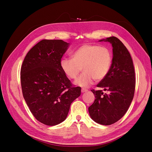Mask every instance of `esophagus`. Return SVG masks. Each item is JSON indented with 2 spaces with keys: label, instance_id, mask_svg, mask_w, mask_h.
I'll return each mask as SVG.
<instances>
[{
  "label": "esophagus",
  "instance_id": "1",
  "mask_svg": "<svg viewBox=\"0 0 152 152\" xmlns=\"http://www.w3.org/2000/svg\"><path fill=\"white\" fill-rule=\"evenodd\" d=\"M86 91H87V89H81V92H82V93H85V92H86Z\"/></svg>",
  "mask_w": 152,
  "mask_h": 152
}]
</instances>
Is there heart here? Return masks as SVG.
Segmentation results:
<instances>
[{
  "instance_id": "heart-1",
  "label": "heart",
  "mask_w": 152,
  "mask_h": 152,
  "mask_svg": "<svg viewBox=\"0 0 152 152\" xmlns=\"http://www.w3.org/2000/svg\"><path fill=\"white\" fill-rule=\"evenodd\" d=\"M112 54L106 47L86 44L80 46L72 54V59L61 61L63 72L71 79H75L82 70L84 73L75 81L82 87L91 86L94 80L99 82L107 77L112 65Z\"/></svg>"
}]
</instances>
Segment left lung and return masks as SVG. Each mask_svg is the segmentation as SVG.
Returning <instances> with one entry per match:
<instances>
[{"instance_id":"1","label":"left lung","mask_w":152,"mask_h":152,"mask_svg":"<svg viewBox=\"0 0 152 152\" xmlns=\"http://www.w3.org/2000/svg\"><path fill=\"white\" fill-rule=\"evenodd\" d=\"M103 40L112 44L113 59L108 75L97 87L108 93L92 89L96 99L89 107V113L96 122L109 126L120 120L127 112L134 97L136 78L131 54L121 41L115 37L100 41Z\"/></svg>"}]
</instances>
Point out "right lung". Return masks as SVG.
<instances>
[{"label": "right lung", "instance_id": "obj_1", "mask_svg": "<svg viewBox=\"0 0 152 152\" xmlns=\"http://www.w3.org/2000/svg\"><path fill=\"white\" fill-rule=\"evenodd\" d=\"M69 44L62 40H40L26 54L21 65L24 99L34 117L47 126L65 121L71 103L81 93L80 87L71 83L61 67Z\"/></svg>", "mask_w": 152, "mask_h": 152}]
</instances>
